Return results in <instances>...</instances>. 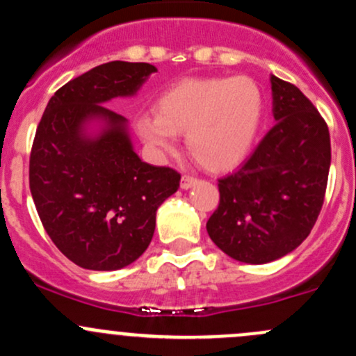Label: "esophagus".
Segmentation results:
<instances>
[{"mask_svg":"<svg viewBox=\"0 0 356 356\" xmlns=\"http://www.w3.org/2000/svg\"><path fill=\"white\" fill-rule=\"evenodd\" d=\"M198 184V179L193 177V175H182L181 179V189H191L193 186Z\"/></svg>","mask_w":356,"mask_h":356,"instance_id":"1","label":"esophagus"}]
</instances>
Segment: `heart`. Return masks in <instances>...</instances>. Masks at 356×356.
Returning <instances> with one entry per match:
<instances>
[{"instance_id": "heart-1", "label": "heart", "mask_w": 356, "mask_h": 356, "mask_svg": "<svg viewBox=\"0 0 356 356\" xmlns=\"http://www.w3.org/2000/svg\"><path fill=\"white\" fill-rule=\"evenodd\" d=\"M265 115L260 84L248 75L182 79L155 102V115H143L136 129L160 153L186 136L193 160L208 172H229L253 152Z\"/></svg>"}]
</instances>
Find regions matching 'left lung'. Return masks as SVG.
Returning a JSON list of instances; mask_svg holds the SVG:
<instances>
[{
	"label": "left lung",
	"mask_w": 356,
	"mask_h": 356,
	"mask_svg": "<svg viewBox=\"0 0 356 356\" xmlns=\"http://www.w3.org/2000/svg\"><path fill=\"white\" fill-rule=\"evenodd\" d=\"M277 124L238 170L218 179L220 203L207 222L211 241L243 264L296 250L317 222L331 167V138L310 99L270 75Z\"/></svg>",
	"instance_id": "left-lung-1"
}]
</instances>
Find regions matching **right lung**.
<instances>
[{
    "mask_svg": "<svg viewBox=\"0 0 356 356\" xmlns=\"http://www.w3.org/2000/svg\"><path fill=\"white\" fill-rule=\"evenodd\" d=\"M156 72L110 62L72 79L48 102L35 131L29 184L46 232L68 260L118 270L138 260L155 232L156 210L181 174L136 155L127 118L106 108Z\"/></svg>",
    "mask_w": 356,
    "mask_h": 356,
    "instance_id": "right-lung-1",
    "label": "right lung"
}]
</instances>
